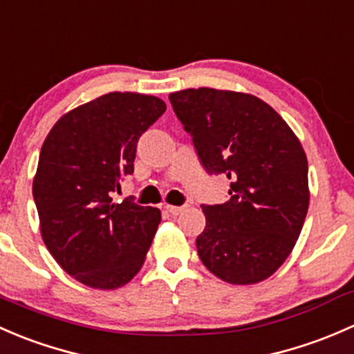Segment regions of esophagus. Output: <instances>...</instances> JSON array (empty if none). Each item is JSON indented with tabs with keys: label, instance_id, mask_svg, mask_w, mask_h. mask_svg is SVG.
<instances>
[{
	"label": "esophagus",
	"instance_id": "1",
	"mask_svg": "<svg viewBox=\"0 0 354 354\" xmlns=\"http://www.w3.org/2000/svg\"><path fill=\"white\" fill-rule=\"evenodd\" d=\"M164 209H166L167 212L171 214V216H180L181 212H185V205H180V207H178V205H166Z\"/></svg>",
	"mask_w": 354,
	"mask_h": 354
}]
</instances>
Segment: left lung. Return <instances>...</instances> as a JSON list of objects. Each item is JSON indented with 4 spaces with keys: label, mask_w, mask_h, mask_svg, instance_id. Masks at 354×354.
Returning a JSON list of instances; mask_svg holds the SVG:
<instances>
[{
    "label": "left lung",
    "mask_w": 354,
    "mask_h": 354,
    "mask_svg": "<svg viewBox=\"0 0 354 354\" xmlns=\"http://www.w3.org/2000/svg\"><path fill=\"white\" fill-rule=\"evenodd\" d=\"M209 174H226L231 198L202 205L203 266L230 284H255L288 259L308 212V162L298 137L252 94L200 87L169 94Z\"/></svg>",
    "instance_id": "8db88e82"
}]
</instances>
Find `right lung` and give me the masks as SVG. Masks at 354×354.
Wrapping results in <instances>:
<instances>
[{"label":"right lung","instance_id":"add662e5","mask_svg":"<svg viewBox=\"0 0 354 354\" xmlns=\"http://www.w3.org/2000/svg\"><path fill=\"white\" fill-rule=\"evenodd\" d=\"M166 111L162 99L109 92L63 114L42 144L32 194L49 253L94 289L133 279L160 223V210L113 202L133 173L137 142Z\"/></svg>","mask_w":354,"mask_h":354}]
</instances>
